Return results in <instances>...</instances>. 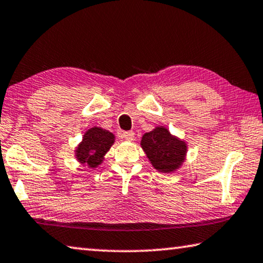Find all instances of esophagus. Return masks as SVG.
<instances>
[{"mask_svg":"<svg viewBox=\"0 0 263 263\" xmlns=\"http://www.w3.org/2000/svg\"><path fill=\"white\" fill-rule=\"evenodd\" d=\"M122 137L125 140L131 141V140L135 139V132H133V131H125V132H123Z\"/></svg>","mask_w":263,"mask_h":263,"instance_id":"obj_1","label":"esophagus"}]
</instances>
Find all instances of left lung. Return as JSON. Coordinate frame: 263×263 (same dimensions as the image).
Segmentation results:
<instances>
[{
  "instance_id": "obj_1",
  "label": "left lung",
  "mask_w": 263,
  "mask_h": 263,
  "mask_svg": "<svg viewBox=\"0 0 263 263\" xmlns=\"http://www.w3.org/2000/svg\"><path fill=\"white\" fill-rule=\"evenodd\" d=\"M140 145L153 167L162 173H171L180 167L187 152L185 141L171 135L164 126L145 133Z\"/></svg>"
}]
</instances>
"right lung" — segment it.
<instances>
[{"label":"right lung","instance_id":"obj_1","mask_svg":"<svg viewBox=\"0 0 263 263\" xmlns=\"http://www.w3.org/2000/svg\"><path fill=\"white\" fill-rule=\"evenodd\" d=\"M115 143V136L102 127H91L84 133L82 143L76 148V158L90 168L102 164L106 152Z\"/></svg>","mask_w":263,"mask_h":263}]
</instances>
